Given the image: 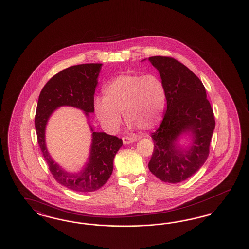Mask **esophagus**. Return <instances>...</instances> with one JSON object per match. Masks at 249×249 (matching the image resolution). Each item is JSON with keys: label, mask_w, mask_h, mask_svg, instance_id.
Returning <instances> with one entry per match:
<instances>
[{"label": "esophagus", "mask_w": 249, "mask_h": 249, "mask_svg": "<svg viewBox=\"0 0 249 249\" xmlns=\"http://www.w3.org/2000/svg\"><path fill=\"white\" fill-rule=\"evenodd\" d=\"M122 141H123L124 144H130V143L135 142L136 139L130 138V137H123V138H122Z\"/></svg>", "instance_id": "1"}]
</instances>
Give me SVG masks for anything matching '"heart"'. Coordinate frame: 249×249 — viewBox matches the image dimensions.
<instances>
[{"mask_svg":"<svg viewBox=\"0 0 249 249\" xmlns=\"http://www.w3.org/2000/svg\"><path fill=\"white\" fill-rule=\"evenodd\" d=\"M105 97L93 101V110L102 126L110 132L119 130L122 115L130 129L155 128L166 103L164 86L154 74H120L104 88Z\"/></svg>","mask_w":249,"mask_h":249,"instance_id":"heart-1","label":"heart"}]
</instances>
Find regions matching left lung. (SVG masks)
<instances>
[{
  "instance_id": "8db88e82",
  "label": "left lung",
  "mask_w": 249,
  "mask_h": 249,
  "mask_svg": "<svg viewBox=\"0 0 249 249\" xmlns=\"http://www.w3.org/2000/svg\"><path fill=\"white\" fill-rule=\"evenodd\" d=\"M148 60L160 73L167 105L160 128L151 135L154 152L148 169L163 182L179 183L207 160L215 125L213 109L204 86L188 67L169 57Z\"/></svg>"
}]
</instances>
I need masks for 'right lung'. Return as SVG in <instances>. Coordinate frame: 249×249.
Returning <instances> with one entry per match:
<instances>
[{"instance_id":"1","label":"right lung","mask_w":249,"mask_h":249,"mask_svg":"<svg viewBox=\"0 0 249 249\" xmlns=\"http://www.w3.org/2000/svg\"><path fill=\"white\" fill-rule=\"evenodd\" d=\"M102 63L71 66L55 74L39 95L36 115L37 140L54 178L60 185L76 192H91L101 189L113 173L114 158L123 142L117 136L95 131L89 123L94 113L93 101ZM74 107L83 110L92 131L90 155L78 172L63 169L49 154L45 143L48 119L59 107Z\"/></svg>"}]
</instances>
